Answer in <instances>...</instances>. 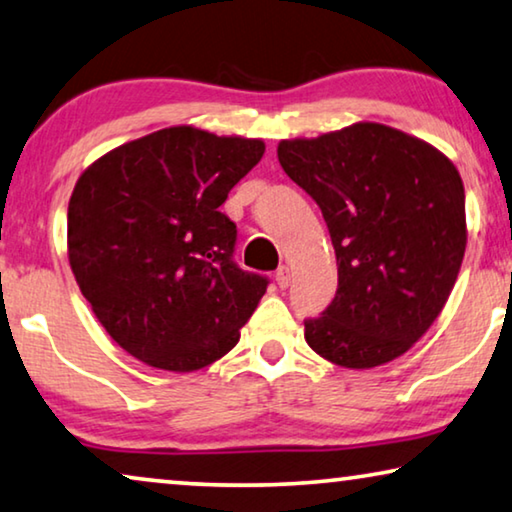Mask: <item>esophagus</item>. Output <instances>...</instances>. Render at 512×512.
<instances>
[{"instance_id":"1","label":"esophagus","mask_w":512,"mask_h":512,"mask_svg":"<svg viewBox=\"0 0 512 512\" xmlns=\"http://www.w3.org/2000/svg\"><path fill=\"white\" fill-rule=\"evenodd\" d=\"M276 282H278L280 289L289 287V282H292V273H289V266H285V264L280 266V269L276 271Z\"/></svg>"}]
</instances>
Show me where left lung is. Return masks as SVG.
<instances>
[{"instance_id": "left-lung-1", "label": "left lung", "mask_w": 512, "mask_h": 512, "mask_svg": "<svg viewBox=\"0 0 512 512\" xmlns=\"http://www.w3.org/2000/svg\"><path fill=\"white\" fill-rule=\"evenodd\" d=\"M278 160L322 209L338 262V292L305 319V342L354 370L402 356L439 317L460 273V172L427 142L370 121L282 140Z\"/></svg>"}]
</instances>
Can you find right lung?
Here are the masks:
<instances>
[{
    "instance_id": "1",
    "label": "right lung",
    "mask_w": 512,
    "mask_h": 512,
    "mask_svg": "<svg viewBox=\"0 0 512 512\" xmlns=\"http://www.w3.org/2000/svg\"><path fill=\"white\" fill-rule=\"evenodd\" d=\"M264 156L262 140L193 126L144 135L89 165L68 202V262L121 349L193 372L239 342L269 278L234 262L220 204Z\"/></svg>"
}]
</instances>
